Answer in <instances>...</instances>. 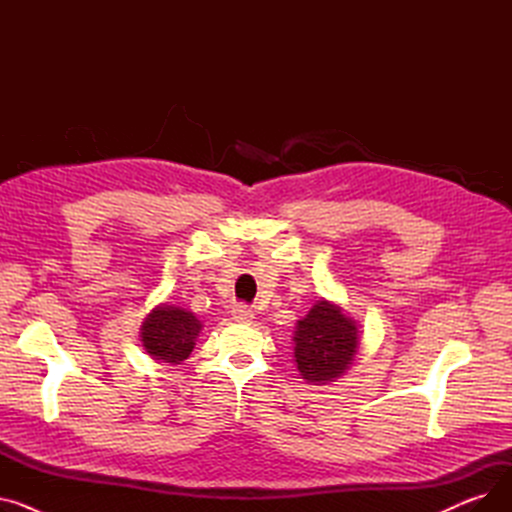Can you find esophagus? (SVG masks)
Returning a JSON list of instances; mask_svg holds the SVG:
<instances>
[{"label": "esophagus", "instance_id": "esophagus-1", "mask_svg": "<svg viewBox=\"0 0 512 512\" xmlns=\"http://www.w3.org/2000/svg\"><path fill=\"white\" fill-rule=\"evenodd\" d=\"M232 317H234V321H240V324H249V321H253L255 313L249 305H236L232 309Z\"/></svg>", "mask_w": 512, "mask_h": 512}]
</instances>
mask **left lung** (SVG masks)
Masks as SVG:
<instances>
[{"label":"left lung","mask_w":512,"mask_h":512,"mask_svg":"<svg viewBox=\"0 0 512 512\" xmlns=\"http://www.w3.org/2000/svg\"><path fill=\"white\" fill-rule=\"evenodd\" d=\"M359 348L355 321L340 307L319 301L297 324L294 361L311 384H328L353 365Z\"/></svg>","instance_id":"8db88e82"}]
</instances>
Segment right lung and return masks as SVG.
Returning a JSON list of instances; mask_svg holds the SVG:
<instances>
[{"label": "right lung", "mask_w": 512, "mask_h": 512, "mask_svg": "<svg viewBox=\"0 0 512 512\" xmlns=\"http://www.w3.org/2000/svg\"><path fill=\"white\" fill-rule=\"evenodd\" d=\"M199 330V319L191 311L164 305L145 319L141 340L155 361L178 365L193 353Z\"/></svg>", "instance_id": "add662e5"}]
</instances>
